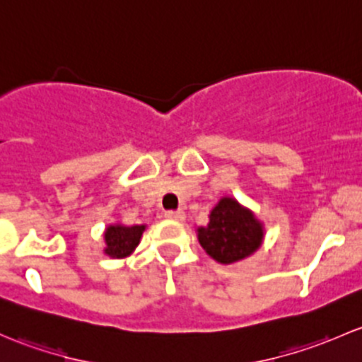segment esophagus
<instances>
[{
  "label": "esophagus",
  "instance_id": "1",
  "mask_svg": "<svg viewBox=\"0 0 362 362\" xmlns=\"http://www.w3.org/2000/svg\"><path fill=\"white\" fill-rule=\"evenodd\" d=\"M167 219H174V221H182L186 218V214L182 211H167L165 212Z\"/></svg>",
  "mask_w": 362,
  "mask_h": 362
}]
</instances>
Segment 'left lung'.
<instances>
[{
    "label": "left lung",
    "mask_w": 362,
    "mask_h": 362,
    "mask_svg": "<svg viewBox=\"0 0 362 362\" xmlns=\"http://www.w3.org/2000/svg\"><path fill=\"white\" fill-rule=\"evenodd\" d=\"M204 251L218 263L230 264L258 251L263 225L232 197H223L209 214L207 226L197 230Z\"/></svg>",
    "instance_id": "left-lung-1"
}]
</instances>
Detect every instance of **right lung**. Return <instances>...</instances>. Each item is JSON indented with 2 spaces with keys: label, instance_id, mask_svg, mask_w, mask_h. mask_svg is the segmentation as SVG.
Instances as JSON below:
<instances>
[{
  "label": "right lung",
  "instance_id": "add662e5",
  "mask_svg": "<svg viewBox=\"0 0 362 362\" xmlns=\"http://www.w3.org/2000/svg\"><path fill=\"white\" fill-rule=\"evenodd\" d=\"M144 228H146L144 225H110L104 232V242H106L104 255L117 259L132 255L134 249L139 245Z\"/></svg>",
  "mask_w": 362,
  "mask_h": 362
}]
</instances>
